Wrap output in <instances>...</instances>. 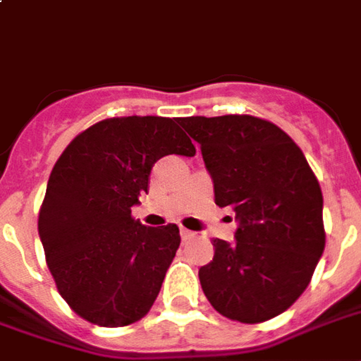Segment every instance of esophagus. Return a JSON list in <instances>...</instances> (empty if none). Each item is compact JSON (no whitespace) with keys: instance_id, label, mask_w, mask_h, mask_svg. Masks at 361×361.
Here are the masks:
<instances>
[{"instance_id":"34e87169","label":"esophagus","mask_w":361,"mask_h":361,"mask_svg":"<svg viewBox=\"0 0 361 361\" xmlns=\"http://www.w3.org/2000/svg\"><path fill=\"white\" fill-rule=\"evenodd\" d=\"M180 235H181V239H183V241H188V239H191V237H195L193 231H189V229H185V228H181V229H180Z\"/></svg>"}]
</instances>
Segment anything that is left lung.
<instances>
[{
  "label": "left lung",
  "mask_w": 361,
  "mask_h": 361,
  "mask_svg": "<svg viewBox=\"0 0 361 361\" xmlns=\"http://www.w3.org/2000/svg\"><path fill=\"white\" fill-rule=\"evenodd\" d=\"M218 207L235 210V241L214 239L199 269L216 312L260 323L290 308L325 248L323 195L300 147L281 128L248 114L189 116Z\"/></svg>",
  "instance_id": "obj_1"
}]
</instances>
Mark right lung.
<instances>
[{
    "label": "right lung",
    "instance_id": "obj_1",
    "mask_svg": "<svg viewBox=\"0 0 361 361\" xmlns=\"http://www.w3.org/2000/svg\"><path fill=\"white\" fill-rule=\"evenodd\" d=\"M176 122L101 120L76 135L53 166L39 239L59 293L90 323L122 327L145 316L180 247L176 224L147 228L132 218L154 162L195 154Z\"/></svg>",
    "mask_w": 361,
    "mask_h": 361
}]
</instances>
